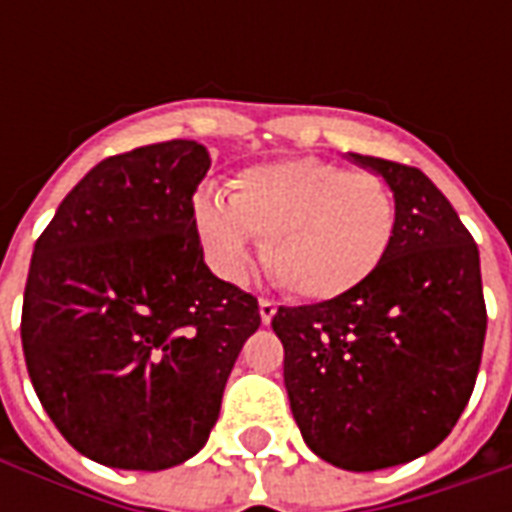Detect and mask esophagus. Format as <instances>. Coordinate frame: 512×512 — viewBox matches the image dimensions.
<instances>
[{
    "instance_id": "obj_1",
    "label": "esophagus",
    "mask_w": 512,
    "mask_h": 512,
    "mask_svg": "<svg viewBox=\"0 0 512 512\" xmlns=\"http://www.w3.org/2000/svg\"><path fill=\"white\" fill-rule=\"evenodd\" d=\"M257 304H260V321L271 323V318L277 315V304L271 299H260Z\"/></svg>"
}]
</instances>
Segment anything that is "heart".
Masks as SVG:
<instances>
[{
  "instance_id": "b5f03b06",
  "label": "heart",
  "mask_w": 512,
  "mask_h": 512,
  "mask_svg": "<svg viewBox=\"0 0 512 512\" xmlns=\"http://www.w3.org/2000/svg\"><path fill=\"white\" fill-rule=\"evenodd\" d=\"M191 216L219 274L241 277L260 238L271 279L304 301H332L359 288L395 238V200L384 180L321 158L241 169L230 197L197 191Z\"/></svg>"
}]
</instances>
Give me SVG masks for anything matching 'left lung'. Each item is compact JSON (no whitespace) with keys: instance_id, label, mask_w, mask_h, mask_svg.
<instances>
[{"instance_id":"8db88e82","label":"left lung","mask_w":512,"mask_h":512,"mask_svg":"<svg viewBox=\"0 0 512 512\" xmlns=\"http://www.w3.org/2000/svg\"><path fill=\"white\" fill-rule=\"evenodd\" d=\"M395 191V238L340 299L279 307L285 386L301 436L348 472L414 461L450 436L485 343L480 252L425 172L351 153Z\"/></svg>"}]
</instances>
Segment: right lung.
<instances>
[{
    "label": "right lung",
    "mask_w": 512,
    "mask_h": 512,
    "mask_svg": "<svg viewBox=\"0 0 512 512\" xmlns=\"http://www.w3.org/2000/svg\"><path fill=\"white\" fill-rule=\"evenodd\" d=\"M208 150L169 139L104 158L60 202L29 263L21 343L71 447L158 472L202 450L257 299L213 277L194 227Z\"/></svg>",
    "instance_id": "right-lung-1"
}]
</instances>
